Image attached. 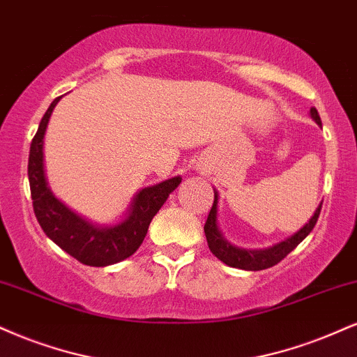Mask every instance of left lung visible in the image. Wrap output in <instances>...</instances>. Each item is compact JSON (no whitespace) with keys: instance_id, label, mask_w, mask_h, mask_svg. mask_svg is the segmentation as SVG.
I'll return each instance as SVG.
<instances>
[{"instance_id":"8db88e82","label":"left lung","mask_w":357,"mask_h":357,"mask_svg":"<svg viewBox=\"0 0 357 357\" xmlns=\"http://www.w3.org/2000/svg\"><path fill=\"white\" fill-rule=\"evenodd\" d=\"M309 113H311V118L321 126V118L317 109L311 108ZM218 203H220V196H218V191L214 190V203L211 211H209L208 221H206L204 225V234L206 239H208V246L211 249L213 255L220 261H222V263L231 266V268L244 269V271H261V269L273 268V266L278 264L279 261L284 259V257L289 255V252L293 251L309 233H311L312 227L316 226L317 218H319L321 206H323V201H321L319 206L316 208L314 214L311 216V220H309L301 229L296 231V233L291 234L289 238H286L284 241H279L276 244H273V246L263 249H246L234 246V244H231L225 236H222L220 226H218Z\"/></svg>"}]
</instances>
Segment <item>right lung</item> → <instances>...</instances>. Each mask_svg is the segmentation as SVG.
<instances>
[{
  "mask_svg": "<svg viewBox=\"0 0 357 357\" xmlns=\"http://www.w3.org/2000/svg\"><path fill=\"white\" fill-rule=\"evenodd\" d=\"M61 96L51 102L29 148L28 178L34 214L51 241L86 266H109L135 255L149 222L181 183V176L143 188L132 196L123 220L116 225H94L68 208L51 191L45 169V135L53 109Z\"/></svg>",
  "mask_w": 357,
  "mask_h": 357,
  "instance_id": "add662e5",
  "label": "right lung"
}]
</instances>
